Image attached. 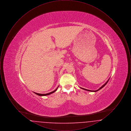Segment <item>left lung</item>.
Instances as JSON below:
<instances>
[{"label":"left lung","instance_id":"8db88e82","mask_svg":"<svg viewBox=\"0 0 131 131\" xmlns=\"http://www.w3.org/2000/svg\"><path fill=\"white\" fill-rule=\"evenodd\" d=\"M110 80V79H109ZM109 80L107 81H106V83L103 85H102L101 87H100V88L99 89H98V90H95V91H93V90H88V89H84V88H81V89H83V90H86V91H91V92H97V91H98V90H100L101 89H102V88H103V87H104L105 85H106V84L107 83V82L108 81H109Z\"/></svg>","mask_w":131,"mask_h":131}]
</instances>
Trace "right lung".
I'll return each instance as SVG.
<instances>
[{
	"label": "right lung",
	"instance_id": "add662e5",
	"mask_svg": "<svg viewBox=\"0 0 131 131\" xmlns=\"http://www.w3.org/2000/svg\"><path fill=\"white\" fill-rule=\"evenodd\" d=\"M58 87L56 88V89L55 90H54V91H52V92H50V93H49L39 94L37 93H35V92H34V93L36 94V95H39V96H47V95H50V94H51L54 93L55 91H56V90H57V88H58Z\"/></svg>",
	"mask_w": 131,
	"mask_h": 131
}]
</instances>
